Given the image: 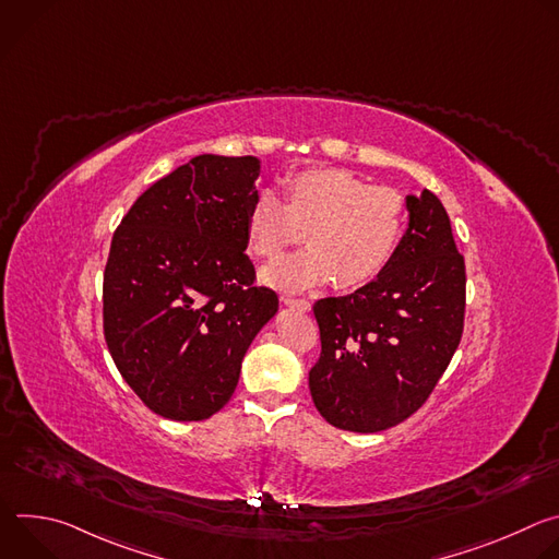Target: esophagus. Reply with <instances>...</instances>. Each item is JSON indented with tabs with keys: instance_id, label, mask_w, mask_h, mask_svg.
Instances as JSON below:
<instances>
[{
	"instance_id": "esophagus-1",
	"label": "esophagus",
	"mask_w": 559,
	"mask_h": 559,
	"mask_svg": "<svg viewBox=\"0 0 559 559\" xmlns=\"http://www.w3.org/2000/svg\"><path fill=\"white\" fill-rule=\"evenodd\" d=\"M281 300H283V305H287V307H292V309H298V311H309V307H311V302H309V300H305V298L283 296Z\"/></svg>"
}]
</instances>
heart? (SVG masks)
<instances>
[{
    "instance_id": "obj_1",
    "label": "heart",
    "mask_w": 559,
    "mask_h": 559,
    "mask_svg": "<svg viewBox=\"0 0 559 559\" xmlns=\"http://www.w3.org/2000/svg\"><path fill=\"white\" fill-rule=\"evenodd\" d=\"M407 231V201L345 168H313L285 179V203L261 192L248 210L246 236L254 257L274 261L307 238L309 248L263 272L283 289H305L336 276L343 289L362 287L393 263Z\"/></svg>"
}]
</instances>
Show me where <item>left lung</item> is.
<instances>
[{"label": "left lung", "instance_id": "1", "mask_svg": "<svg viewBox=\"0 0 559 559\" xmlns=\"http://www.w3.org/2000/svg\"><path fill=\"white\" fill-rule=\"evenodd\" d=\"M409 229L382 276L313 302L321 358L309 391L321 416L376 433L414 416L447 371L464 330L466 272L440 199L407 197Z\"/></svg>", "mask_w": 559, "mask_h": 559}]
</instances>
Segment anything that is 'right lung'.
I'll return each instance as SVG.
<instances>
[{
    "label": "right lung",
    "instance_id": "obj_1",
    "mask_svg": "<svg viewBox=\"0 0 559 559\" xmlns=\"http://www.w3.org/2000/svg\"><path fill=\"white\" fill-rule=\"evenodd\" d=\"M257 177V156L199 154L152 183L115 229L106 345L141 403L168 420L221 412L248 347L278 311L246 254Z\"/></svg>",
    "mask_w": 559,
    "mask_h": 559
}]
</instances>
